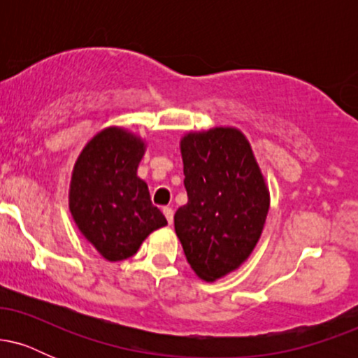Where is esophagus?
Instances as JSON below:
<instances>
[{
  "mask_svg": "<svg viewBox=\"0 0 358 358\" xmlns=\"http://www.w3.org/2000/svg\"><path fill=\"white\" fill-rule=\"evenodd\" d=\"M163 213H165L168 224H171V222H173V208H171V207H163Z\"/></svg>",
  "mask_w": 358,
  "mask_h": 358,
  "instance_id": "34e87169",
  "label": "esophagus"
}]
</instances>
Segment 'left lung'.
<instances>
[{"label": "left lung", "mask_w": 358, "mask_h": 358, "mask_svg": "<svg viewBox=\"0 0 358 358\" xmlns=\"http://www.w3.org/2000/svg\"><path fill=\"white\" fill-rule=\"evenodd\" d=\"M188 202L175 213V232L196 276L215 281L256 248L269 193L241 131L213 127L182 139Z\"/></svg>", "instance_id": "obj_1"}]
</instances>
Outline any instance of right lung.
I'll list each match as a JSON object with an SVG mask.
<instances>
[{
    "label": "right lung",
    "instance_id": "add662e5",
    "mask_svg": "<svg viewBox=\"0 0 358 358\" xmlns=\"http://www.w3.org/2000/svg\"><path fill=\"white\" fill-rule=\"evenodd\" d=\"M145 143L109 127L94 136L73 166L69 207L79 231L108 261L136 254L141 242L166 225L138 178Z\"/></svg>",
    "mask_w": 358,
    "mask_h": 358
}]
</instances>
